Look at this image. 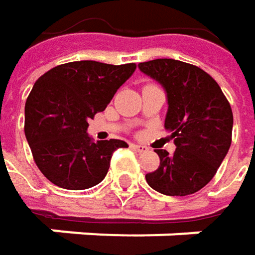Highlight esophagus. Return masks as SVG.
<instances>
[{
    "mask_svg": "<svg viewBox=\"0 0 255 255\" xmlns=\"http://www.w3.org/2000/svg\"><path fill=\"white\" fill-rule=\"evenodd\" d=\"M131 147H132L134 150H137V152H144V150L147 149L146 146H143V144H137V143H132V144H131Z\"/></svg>",
    "mask_w": 255,
    "mask_h": 255,
    "instance_id": "34e87169",
    "label": "esophagus"
}]
</instances>
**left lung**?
I'll use <instances>...</instances> for the list:
<instances>
[{
	"instance_id": "obj_1",
	"label": "left lung",
	"mask_w": 255,
	"mask_h": 255,
	"mask_svg": "<svg viewBox=\"0 0 255 255\" xmlns=\"http://www.w3.org/2000/svg\"><path fill=\"white\" fill-rule=\"evenodd\" d=\"M138 68L167 91L164 126L176 144L173 155L155 149L161 162L158 170L146 174V181L164 195H192L211 181L229 150L230 103L214 78L195 65L155 59L138 63Z\"/></svg>"
}]
</instances>
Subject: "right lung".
I'll return each mask as SVG.
<instances>
[{"label":"right lung","instance_id":"add662e5","mask_svg":"<svg viewBox=\"0 0 255 255\" xmlns=\"http://www.w3.org/2000/svg\"><path fill=\"white\" fill-rule=\"evenodd\" d=\"M135 63L81 60L59 65L36 79L25 105V135L39 171L53 184L82 190L108 174L123 140L93 141L88 120L103 112Z\"/></svg>","mask_w":255,"mask_h":255}]
</instances>
